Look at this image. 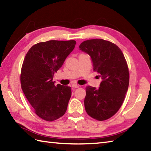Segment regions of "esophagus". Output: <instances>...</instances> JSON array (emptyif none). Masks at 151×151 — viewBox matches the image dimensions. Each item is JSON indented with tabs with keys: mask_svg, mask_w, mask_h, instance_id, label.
<instances>
[{
	"mask_svg": "<svg viewBox=\"0 0 151 151\" xmlns=\"http://www.w3.org/2000/svg\"><path fill=\"white\" fill-rule=\"evenodd\" d=\"M72 86L73 88H78L79 87V85H77V84H73Z\"/></svg>",
	"mask_w": 151,
	"mask_h": 151,
	"instance_id": "esophagus-1",
	"label": "esophagus"
}]
</instances>
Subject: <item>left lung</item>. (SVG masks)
<instances>
[{"label": "left lung", "instance_id": "left-lung-1", "mask_svg": "<svg viewBox=\"0 0 151 151\" xmlns=\"http://www.w3.org/2000/svg\"><path fill=\"white\" fill-rule=\"evenodd\" d=\"M80 50L90 56L93 70L100 74V87H86L85 107L89 116L104 121L115 114L123 103L129 84V72L119 47L103 39L85 40Z\"/></svg>", "mask_w": 151, "mask_h": 151}]
</instances>
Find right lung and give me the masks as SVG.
<instances>
[{
    "label": "right lung",
    "mask_w": 151,
    "mask_h": 151,
    "mask_svg": "<svg viewBox=\"0 0 151 151\" xmlns=\"http://www.w3.org/2000/svg\"><path fill=\"white\" fill-rule=\"evenodd\" d=\"M75 45L74 40L39 42L24 57L20 74L22 90L35 113L47 121L59 119L67 109L70 87L55 86L52 80Z\"/></svg>",
    "instance_id": "1"
}]
</instances>
